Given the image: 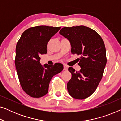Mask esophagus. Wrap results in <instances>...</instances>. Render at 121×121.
I'll list each match as a JSON object with an SVG mask.
<instances>
[{
	"mask_svg": "<svg viewBox=\"0 0 121 121\" xmlns=\"http://www.w3.org/2000/svg\"><path fill=\"white\" fill-rule=\"evenodd\" d=\"M63 67H64V70H68V66L65 64H64L63 65Z\"/></svg>",
	"mask_w": 121,
	"mask_h": 121,
	"instance_id": "obj_1",
	"label": "esophagus"
}]
</instances>
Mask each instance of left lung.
Wrapping results in <instances>:
<instances>
[{"label": "left lung", "instance_id": "8db88e82", "mask_svg": "<svg viewBox=\"0 0 121 121\" xmlns=\"http://www.w3.org/2000/svg\"><path fill=\"white\" fill-rule=\"evenodd\" d=\"M59 34L70 41L72 54L80 56L78 58L80 70L68 68L72 74L67 84L69 94L79 100L87 98L97 89L106 64L103 39L95 30L82 25L63 27Z\"/></svg>", "mask_w": 121, "mask_h": 121}]
</instances>
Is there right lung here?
Masks as SVG:
<instances>
[{
	"mask_svg": "<svg viewBox=\"0 0 121 121\" xmlns=\"http://www.w3.org/2000/svg\"><path fill=\"white\" fill-rule=\"evenodd\" d=\"M60 29L46 25L29 28L17 43L15 59L16 72L22 90L31 97L39 98L45 95L52 78L63 69L60 63L43 67L39 63V56L47 53L48 41Z\"/></svg>",
	"mask_w": 121,
	"mask_h": 121,
	"instance_id": "add662e5",
	"label": "right lung"
}]
</instances>
